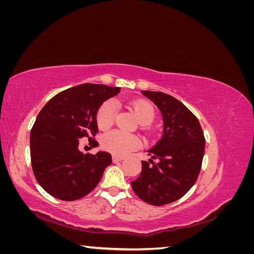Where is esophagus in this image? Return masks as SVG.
<instances>
[{
  "label": "esophagus",
  "instance_id": "obj_1",
  "mask_svg": "<svg viewBox=\"0 0 254 254\" xmlns=\"http://www.w3.org/2000/svg\"><path fill=\"white\" fill-rule=\"evenodd\" d=\"M124 159H125V157H123V156H118V155H113L112 156L113 162H119V161H123Z\"/></svg>",
  "mask_w": 254,
  "mask_h": 254
}]
</instances>
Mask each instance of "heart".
<instances>
[{"mask_svg": "<svg viewBox=\"0 0 254 254\" xmlns=\"http://www.w3.org/2000/svg\"><path fill=\"white\" fill-rule=\"evenodd\" d=\"M131 109L141 124L146 125L155 118L153 107L143 99H137L131 103ZM115 118V104L113 101H106L99 107L96 113V122L99 128L108 129L112 126ZM139 139L132 134L121 130H113L106 133L102 140V146L115 155H126L139 146Z\"/></svg>", "mask_w": 254, "mask_h": 254, "instance_id": "heart-1", "label": "heart"}]
</instances>
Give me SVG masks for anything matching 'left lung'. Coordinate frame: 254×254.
<instances>
[{
    "instance_id": "8db88e82",
    "label": "left lung",
    "mask_w": 254,
    "mask_h": 254,
    "mask_svg": "<svg viewBox=\"0 0 254 254\" xmlns=\"http://www.w3.org/2000/svg\"><path fill=\"white\" fill-rule=\"evenodd\" d=\"M162 114L163 134L147 150L149 162L131 182L134 193L152 205L178 200L194 186L200 172L205 140L199 121L186 106L163 92L142 91ZM152 158L158 161L155 164Z\"/></svg>"
}]
</instances>
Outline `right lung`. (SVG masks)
Returning a JSON list of instances; mask_svg holds the SVG:
<instances>
[{
    "label": "right lung",
    "mask_w": 254,
    "mask_h": 254,
    "mask_svg": "<svg viewBox=\"0 0 254 254\" xmlns=\"http://www.w3.org/2000/svg\"><path fill=\"white\" fill-rule=\"evenodd\" d=\"M120 91L119 87L81 83L54 96L38 114L30 131V157L36 179L47 193L73 201L101 181L105 168L112 163L111 155L102 150L84 155L79 139L97 132L98 108Z\"/></svg>",
    "instance_id": "obj_1"
}]
</instances>
